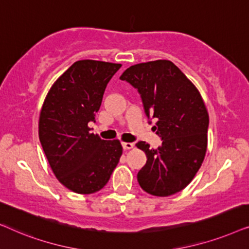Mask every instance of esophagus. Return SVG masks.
I'll use <instances>...</instances> for the list:
<instances>
[{"label": "esophagus", "mask_w": 249, "mask_h": 249, "mask_svg": "<svg viewBox=\"0 0 249 249\" xmlns=\"http://www.w3.org/2000/svg\"><path fill=\"white\" fill-rule=\"evenodd\" d=\"M134 142H122V147L124 149H131L134 148Z\"/></svg>", "instance_id": "34e87169"}]
</instances>
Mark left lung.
<instances>
[{
    "label": "left lung",
    "instance_id": "8db88e82",
    "mask_svg": "<svg viewBox=\"0 0 249 249\" xmlns=\"http://www.w3.org/2000/svg\"><path fill=\"white\" fill-rule=\"evenodd\" d=\"M141 94L145 113L156 119L162 145L136 146L147 156L137 175L139 185L153 196L179 193L192 182L207 148L209 113L195 85L169 60L129 67L120 77Z\"/></svg>",
    "mask_w": 249,
    "mask_h": 249
}]
</instances>
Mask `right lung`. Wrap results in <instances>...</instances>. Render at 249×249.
<instances>
[{"label": "right lung", "instance_id": "right-lung-1", "mask_svg": "<svg viewBox=\"0 0 249 249\" xmlns=\"http://www.w3.org/2000/svg\"><path fill=\"white\" fill-rule=\"evenodd\" d=\"M120 68L119 63L77 61L57 78L43 103L40 144L57 180L73 193L101 190L120 161L121 142L103 141L88 127L107 83Z\"/></svg>", "mask_w": 249, "mask_h": 249}]
</instances>
